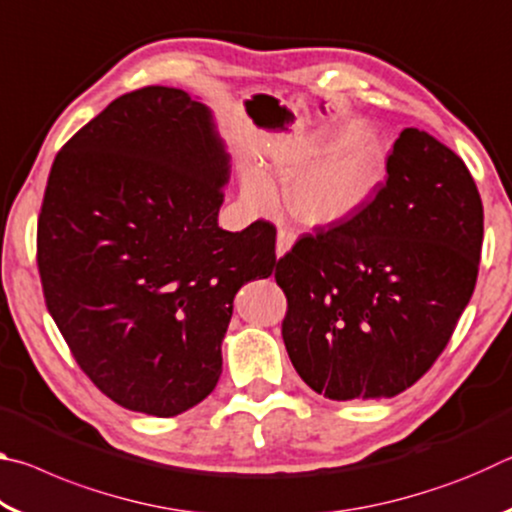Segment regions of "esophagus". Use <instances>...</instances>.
Returning <instances> with one entry per match:
<instances>
[{
  "label": "esophagus",
  "instance_id": "34e87169",
  "mask_svg": "<svg viewBox=\"0 0 512 512\" xmlns=\"http://www.w3.org/2000/svg\"><path fill=\"white\" fill-rule=\"evenodd\" d=\"M296 244V235H293L291 230L287 228H280L277 230V241H275V255L277 257H284L289 253V250Z\"/></svg>",
  "mask_w": 512,
  "mask_h": 512
}]
</instances>
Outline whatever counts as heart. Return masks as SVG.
I'll return each instance as SVG.
<instances>
[{
    "mask_svg": "<svg viewBox=\"0 0 512 512\" xmlns=\"http://www.w3.org/2000/svg\"><path fill=\"white\" fill-rule=\"evenodd\" d=\"M386 146L357 124L325 126L273 155L266 173L246 171L244 198L255 210L271 205V180L287 187L289 214L309 228H329L357 214L386 176Z\"/></svg>",
    "mask_w": 512,
    "mask_h": 512,
    "instance_id": "obj_1",
    "label": "heart"
}]
</instances>
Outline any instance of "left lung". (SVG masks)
<instances>
[{"instance_id":"1","label":"left lung","mask_w":512,"mask_h":512,"mask_svg":"<svg viewBox=\"0 0 512 512\" xmlns=\"http://www.w3.org/2000/svg\"><path fill=\"white\" fill-rule=\"evenodd\" d=\"M386 173L350 221L305 235L275 266L289 359L329 400L413 386L452 339L479 273L483 205L465 162L404 128Z\"/></svg>"}]
</instances>
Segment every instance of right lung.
<instances>
[{"mask_svg":"<svg viewBox=\"0 0 512 512\" xmlns=\"http://www.w3.org/2000/svg\"><path fill=\"white\" fill-rule=\"evenodd\" d=\"M230 155L212 110L128 92L51 164L38 271L76 363L112 402L171 418L214 391L232 300L275 268V228H219Z\"/></svg>","mask_w":512,"mask_h":512,"instance_id":"obj_1","label":"right lung"}]
</instances>
